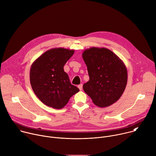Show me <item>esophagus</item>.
<instances>
[{
	"mask_svg": "<svg viewBox=\"0 0 156 156\" xmlns=\"http://www.w3.org/2000/svg\"><path fill=\"white\" fill-rule=\"evenodd\" d=\"M78 87L79 88V90H80V91H81L82 89H83V84H80V85L78 86Z\"/></svg>",
	"mask_w": 156,
	"mask_h": 156,
	"instance_id": "34e87169",
	"label": "esophagus"
}]
</instances>
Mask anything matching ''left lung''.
<instances>
[{"mask_svg":"<svg viewBox=\"0 0 156 156\" xmlns=\"http://www.w3.org/2000/svg\"><path fill=\"white\" fill-rule=\"evenodd\" d=\"M82 57L90 76V80L83 84L84 91L99 107H107L116 102L127 84L128 73L124 62L105 48L85 49Z\"/></svg>","mask_w":156,"mask_h":156,"instance_id":"left-lung-1","label":"left lung"}]
</instances>
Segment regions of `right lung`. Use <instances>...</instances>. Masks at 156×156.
Masks as SVG:
<instances>
[{
  "label": "right lung",
  "instance_id": "1",
  "mask_svg": "<svg viewBox=\"0 0 156 156\" xmlns=\"http://www.w3.org/2000/svg\"><path fill=\"white\" fill-rule=\"evenodd\" d=\"M75 51L63 48L46 51L32 63L30 72L31 87L38 99L47 106L63 108L80 90L72 85L63 66Z\"/></svg>",
  "mask_w": 156,
  "mask_h": 156
}]
</instances>
